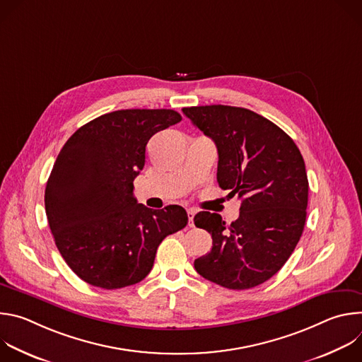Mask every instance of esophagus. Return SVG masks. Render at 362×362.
I'll use <instances>...</instances> for the list:
<instances>
[{"mask_svg":"<svg viewBox=\"0 0 362 362\" xmlns=\"http://www.w3.org/2000/svg\"><path fill=\"white\" fill-rule=\"evenodd\" d=\"M194 215H196V211H194V209H187V216H189V226H190V228H193V226H194V223H193V218H194Z\"/></svg>","mask_w":362,"mask_h":362,"instance_id":"esophagus-1","label":"esophagus"}]
</instances>
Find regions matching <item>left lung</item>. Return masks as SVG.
I'll return each instance as SVG.
<instances>
[{"mask_svg": "<svg viewBox=\"0 0 362 362\" xmlns=\"http://www.w3.org/2000/svg\"><path fill=\"white\" fill-rule=\"evenodd\" d=\"M182 112L215 141L218 183L242 202L230 225L218 214L194 216L214 240L194 269L228 289L261 285L285 265L303 232L309 186L302 154L282 129L247 109L214 105Z\"/></svg>", "mask_w": 362, "mask_h": 362, "instance_id": "obj_1", "label": "left lung"}]
</instances>
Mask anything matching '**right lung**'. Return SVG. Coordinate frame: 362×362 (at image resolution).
I'll return each mask as SVG.
<instances>
[{"mask_svg":"<svg viewBox=\"0 0 362 362\" xmlns=\"http://www.w3.org/2000/svg\"><path fill=\"white\" fill-rule=\"evenodd\" d=\"M180 120L168 109L112 112L81 126L59 153L45 214L57 249L84 282L103 289L140 282L160 242L187 225L182 206L153 211L133 194L147 141Z\"/></svg>","mask_w":362,"mask_h":362,"instance_id":"right-lung-1","label":"right lung"}]
</instances>
